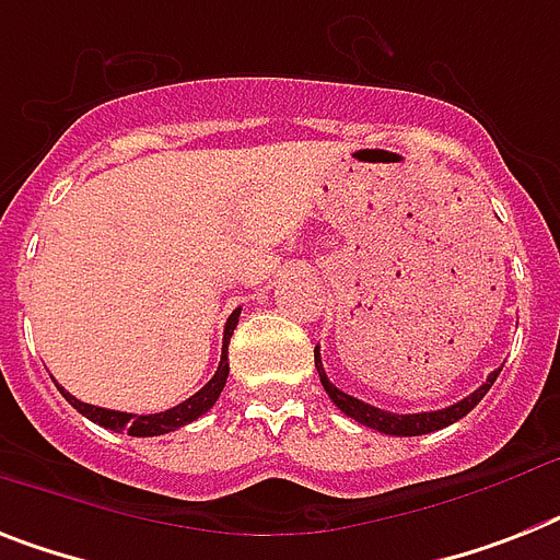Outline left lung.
Segmentation results:
<instances>
[{"instance_id":"1","label":"left lung","mask_w":560,"mask_h":560,"mask_svg":"<svg viewBox=\"0 0 560 560\" xmlns=\"http://www.w3.org/2000/svg\"><path fill=\"white\" fill-rule=\"evenodd\" d=\"M313 359H316V371H319V380H322V385H325L327 397L334 399V406L339 408V411L348 413L351 420L368 425V429L383 431V434H394V438H420V434H431V431H440V429H445V425H452V422H457L460 417H466V413H469L471 408H475L477 402L486 397V394H489V388H492L494 380H498V374H501V368H498V371H492V374H489V380H486V383L480 385L475 394H469V397L460 399V402H454V406L440 408V411L394 413V411H383V408H376V406H368V402H362V399L351 397V394H345V390L336 388V385L327 380L325 368H322L319 348L313 351Z\"/></svg>"}]
</instances>
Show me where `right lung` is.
Segmentation results:
<instances>
[{
    "mask_svg": "<svg viewBox=\"0 0 560 560\" xmlns=\"http://www.w3.org/2000/svg\"><path fill=\"white\" fill-rule=\"evenodd\" d=\"M238 311H233V316L226 319L224 327V348H221V362H218L215 376L203 385L198 394H192L189 399H184L180 406L170 408V411L161 413H126V411H108V408L89 406V402H80L77 397H71L66 388H59V394L77 408V411L89 417L91 422H97L108 431H129L131 438H161V434H170L175 429H184L192 420H198L201 413H207L209 408L215 406V399L221 397V390L226 385V374H230V359H226V348H230V336H233L235 325H238Z\"/></svg>",
    "mask_w": 560,
    "mask_h": 560,
    "instance_id": "add662e5",
    "label": "right lung"
}]
</instances>
